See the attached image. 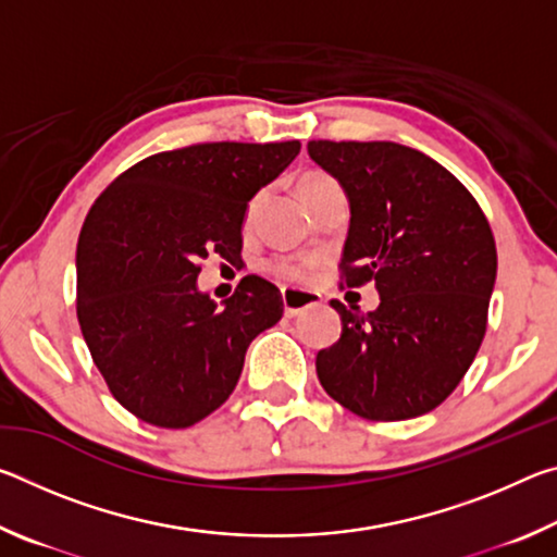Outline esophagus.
<instances>
[{"instance_id":"1","label":"esophagus","mask_w":557,"mask_h":557,"mask_svg":"<svg viewBox=\"0 0 557 557\" xmlns=\"http://www.w3.org/2000/svg\"><path fill=\"white\" fill-rule=\"evenodd\" d=\"M322 297L314 295V292L297 289V287H282V305H285L287 317H297L309 307H317Z\"/></svg>"}]
</instances>
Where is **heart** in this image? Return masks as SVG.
<instances>
[{
	"mask_svg": "<svg viewBox=\"0 0 557 557\" xmlns=\"http://www.w3.org/2000/svg\"><path fill=\"white\" fill-rule=\"evenodd\" d=\"M329 186H336V182L329 174H322V172L305 174L299 178V196L307 203L317 191H322V188H329ZM256 203L258 199L250 203V213L256 209ZM272 270H275L280 277H287V280H307L317 270V258H282L272 265Z\"/></svg>",
	"mask_w": 557,
	"mask_h": 557,
	"instance_id": "obj_1",
	"label": "heart"
}]
</instances>
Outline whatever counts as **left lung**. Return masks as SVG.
<instances>
[{
	"label": "left lung",
	"mask_w": 557,
	"mask_h": 557,
	"mask_svg": "<svg viewBox=\"0 0 557 557\" xmlns=\"http://www.w3.org/2000/svg\"><path fill=\"white\" fill-rule=\"evenodd\" d=\"M307 149L351 209L346 285L373 282L381 295L369 314L332 299L342 338L317 354L319 383L366 420L435 410L486 334L496 282L486 215L445 166L412 147L314 139Z\"/></svg>",
	"instance_id": "left-lung-1"
}]
</instances>
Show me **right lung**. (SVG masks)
<instances>
[{
    "instance_id": "obj_1",
    "label": "right lung",
    "mask_w": 557,
    "mask_h": 557,
    "mask_svg": "<svg viewBox=\"0 0 557 557\" xmlns=\"http://www.w3.org/2000/svg\"><path fill=\"white\" fill-rule=\"evenodd\" d=\"M299 143H209L129 166L83 223L78 322L122 408L157 428H191L228 400L245 351L282 317L272 282L248 275L221 307L199 289L201 260L243 250L252 196Z\"/></svg>"
}]
</instances>
